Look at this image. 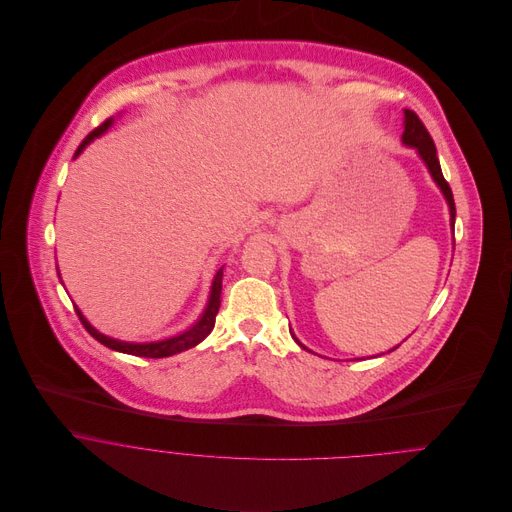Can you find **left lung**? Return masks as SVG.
I'll return each mask as SVG.
<instances>
[{
  "label": "left lung",
  "mask_w": 512,
  "mask_h": 512,
  "mask_svg": "<svg viewBox=\"0 0 512 512\" xmlns=\"http://www.w3.org/2000/svg\"><path fill=\"white\" fill-rule=\"evenodd\" d=\"M402 142H404L406 146L414 147V149L420 153V157L424 159V163L428 165V169H430L434 181L438 183V187L441 189V193H443L447 205H449L451 226H453V224H455L453 193H451V187H449V183L445 181V177H443V173H441L436 144H434L430 132L426 130L424 122H422V120L418 118V114L412 112V110H404V134H402ZM293 339H295V337H293ZM297 343H299V341H297ZM299 345H301V343H299ZM301 347H303V345H301ZM303 349H305V347H303ZM394 349H398V347H394ZM394 349H392V351H394Z\"/></svg>",
  "instance_id": "obj_1"
}]
</instances>
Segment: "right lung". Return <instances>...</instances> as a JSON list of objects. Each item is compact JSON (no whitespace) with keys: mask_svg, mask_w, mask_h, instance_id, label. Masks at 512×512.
Returning <instances> with one entry per match:
<instances>
[{"mask_svg":"<svg viewBox=\"0 0 512 512\" xmlns=\"http://www.w3.org/2000/svg\"><path fill=\"white\" fill-rule=\"evenodd\" d=\"M112 126V118L106 120L104 124H100L96 130H92L84 140L82 144L76 147L74 151V157H78L82 153V149L88 146L94 138H98L100 134H104L108 128ZM220 292H222V268L217 272L215 280H213V286H211V297H209V303L201 315V319L189 327L185 333L181 335H175L171 339H163V341H155V343H126V341H118V339H112V337H106L102 333H98L86 319L84 315L80 313L78 307L76 309V315L80 319V323L84 325V329L98 341L102 343L104 347L112 349V351H118V353H126V355H134V357H147V359H163V357H171V355H177L181 351H187L195 345H199L215 327V319H217V313H219L220 307Z\"/></svg>","mask_w":512,"mask_h":512,"instance_id":"obj_1","label":"right lung"}]
</instances>
